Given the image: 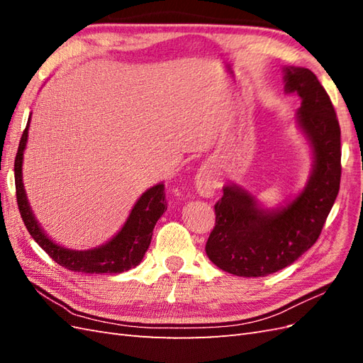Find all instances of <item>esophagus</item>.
<instances>
[{"label":"esophagus","mask_w":363,"mask_h":363,"mask_svg":"<svg viewBox=\"0 0 363 363\" xmlns=\"http://www.w3.org/2000/svg\"><path fill=\"white\" fill-rule=\"evenodd\" d=\"M218 189L217 177H215L211 172L207 169H201L196 176V191L201 196L209 198L215 194V190Z\"/></svg>","instance_id":"34e87169"}]
</instances>
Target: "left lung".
I'll return each instance as SVG.
<instances>
[{
	"instance_id": "obj_1",
	"label": "left lung",
	"mask_w": 363,
	"mask_h": 363,
	"mask_svg": "<svg viewBox=\"0 0 363 363\" xmlns=\"http://www.w3.org/2000/svg\"><path fill=\"white\" fill-rule=\"evenodd\" d=\"M285 90L303 99L298 121L312 143L313 173L295 201L276 211L260 209L242 189H223L206 254L235 276H268L303 256L318 240L340 189V125L325 87L309 68L289 67Z\"/></svg>"
}]
</instances>
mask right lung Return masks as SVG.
I'll return each instance as SVG.
<instances>
[{
	"instance_id": "1",
	"label": "right lung",
	"mask_w": 363,
	"mask_h": 363,
	"mask_svg": "<svg viewBox=\"0 0 363 363\" xmlns=\"http://www.w3.org/2000/svg\"><path fill=\"white\" fill-rule=\"evenodd\" d=\"M28 125L23 130L21 140L18 145L17 156H15L13 172H15V194H17L18 211L28 233L33 235L34 240L40 245V248L48 256L57 262L60 267L78 273H123L140 264L146 250L151 243L152 229L156 226L157 220L162 213L167 211L165 201V189L164 184L154 186L138 198V201L130 211L129 217L121 228L120 233L115 235L111 242L99 246V248L87 251H74L67 250L64 246L54 243L48 238L42 228L38 226L34 218L33 211L28 204L25 189H23L21 179V164H23V151L26 148L28 142Z\"/></svg>"
}]
</instances>
